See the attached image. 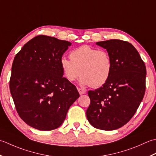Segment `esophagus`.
<instances>
[{"mask_svg":"<svg viewBox=\"0 0 156 156\" xmlns=\"http://www.w3.org/2000/svg\"><path fill=\"white\" fill-rule=\"evenodd\" d=\"M77 90H78L79 93V94H80V95H83V94H84L86 93V91L84 90H83V89L78 88Z\"/></svg>","mask_w":156,"mask_h":156,"instance_id":"1","label":"esophagus"}]
</instances>
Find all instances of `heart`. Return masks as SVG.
Here are the masks:
<instances>
[{"mask_svg":"<svg viewBox=\"0 0 156 156\" xmlns=\"http://www.w3.org/2000/svg\"><path fill=\"white\" fill-rule=\"evenodd\" d=\"M70 59H60L63 75L73 82L81 75L80 83L100 87L108 80L112 71V62L109 53L87 45L74 49L70 53Z\"/></svg>","mask_w":156,"mask_h":156,"instance_id":"b5f03b06","label":"heart"}]
</instances>
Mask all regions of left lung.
Wrapping results in <instances>:
<instances>
[{
  "mask_svg": "<svg viewBox=\"0 0 156 156\" xmlns=\"http://www.w3.org/2000/svg\"><path fill=\"white\" fill-rule=\"evenodd\" d=\"M106 49L112 62V71L102 87L89 91L90 104L88 121L104 131L120 128L134 116L145 91L146 68L137 50L120 40L96 42Z\"/></svg>",
  "mask_w": 156,
  "mask_h": 156,
  "instance_id": "left-lung-1",
  "label": "left lung"
}]
</instances>
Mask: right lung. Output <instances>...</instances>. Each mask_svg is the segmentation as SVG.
<instances>
[{"instance_id": "add662e5", "label": "right lung", "mask_w": 156, "mask_h": 156, "mask_svg": "<svg viewBox=\"0 0 156 156\" xmlns=\"http://www.w3.org/2000/svg\"><path fill=\"white\" fill-rule=\"evenodd\" d=\"M71 43L40 35L16 55L9 87L19 116L28 125L51 131L62 125L70 106L79 97L65 77L60 59Z\"/></svg>"}]
</instances>
